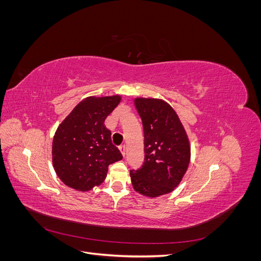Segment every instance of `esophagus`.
<instances>
[{"label":"esophagus","instance_id":"obj_1","mask_svg":"<svg viewBox=\"0 0 261 261\" xmlns=\"http://www.w3.org/2000/svg\"><path fill=\"white\" fill-rule=\"evenodd\" d=\"M120 150H121V152H122L123 156H125V154H126V147H125V145L120 146Z\"/></svg>","mask_w":261,"mask_h":261}]
</instances>
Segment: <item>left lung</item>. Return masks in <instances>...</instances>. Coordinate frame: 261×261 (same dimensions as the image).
I'll return each mask as SVG.
<instances>
[{
	"label": "left lung",
	"mask_w": 261,
	"mask_h": 261,
	"mask_svg": "<svg viewBox=\"0 0 261 261\" xmlns=\"http://www.w3.org/2000/svg\"><path fill=\"white\" fill-rule=\"evenodd\" d=\"M143 121L145 161L130 170L135 191L154 198L174 191L191 161V145L178 115L168 102L154 98L134 100Z\"/></svg>",
	"instance_id": "obj_1"
}]
</instances>
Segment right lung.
I'll list each match as a JSON object with an SVG mask.
<instances>
[{
	"instance_id": "add662e5",
	"label": "right lung",
	"mask_w": 261,
	"mask_h": 261,
	"mask_svg": "<svg viewBox=\"0 0 261 261\" xmlns=\"http://www.w3.org/2000/svg\"><path fill=\"white\" fill-rule=\"evenodd\" d=\"M120 94L81 101L55 132L52 162L66 186L88 192L107 177L108 167L123 159L105 121L121 102Z\"/></svg>"
}]
</instances>
